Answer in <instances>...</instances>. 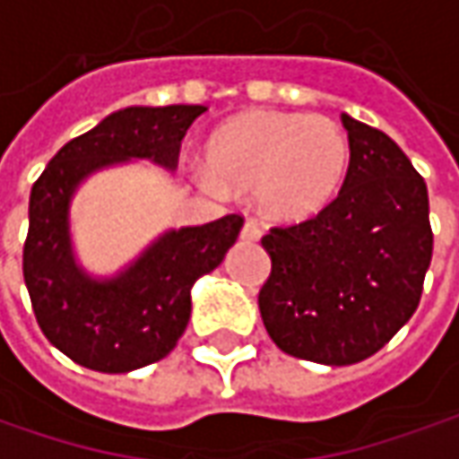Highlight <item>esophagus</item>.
<instances>
[{
    "label": "esophagus",
    "instance_id": "esophagus-1",
    "mask_svg": "<svg viewBox=\"0 0 459 459\" xmlns=\"http://www.w3.org/2000/svg\"><path fill=\"white\" fill-rule=\"evenodd\" d=\"M259 236H262V229H259L254 221H247L244 229H241V238H244V241H259Z\"/></svg>",
    "mask_w": 459,
    "mask_h": 459
}]
</instances>
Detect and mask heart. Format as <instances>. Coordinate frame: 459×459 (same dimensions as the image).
Masks as SVG:
<instances>
[{
  "instance_id": "b5f03b06",
  "label": "heart",
  "mask_w": 459,
  "mask_h": 459,
  "mask_svg": "<svg viewBox=\"0 0 459 459\" xmlns=\"http://www.w3.org/2000/svg\"><path fill=\"white\" fill-rule=\"evenodd\" d=\"M210 192H254L259 210L280 223L318 215L349 169V138L326 115L251 110L210 135Z\"/></svg>"
}]
</instances>
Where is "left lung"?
Here are the masks:
<instances>
[{
	"instance_id": "left-lung-1",
	"label": "left lung",
	"mask_w": 459,
	"mask_h": 459,
	"mask_svg": "<svg viewBox=\"0 0 459 459\" xmlns=\"http://www.w3.org/2000/svg\"><path fill=\"white\" fill-rule=\"evenodd\" d=\"M349 169L318 215L262 238L259 310L285 354L354 365L388 344L421 300L434 236L427 182L383 130L342 115Z\"/></svg>"
}]
</instances>
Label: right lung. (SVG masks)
Masks as SVG:
<instances>
[{
	"instance_id": "add662e5",
	"label": "right lung",
	"mask_w": 459,
	"mask_h": 459,
	"mask_svg": "<svg viewBox=\"0 0 459 459\" xmlns=\"http://www.w3.org/2000/svg\"><path fill=\"white\" fill-rule=\"evenodd\" d=\"M205 110L169 105L112 112L69 141L32 185L22 249L32 313L50 344L82 368L130 372L164 359L187 329L195 280L218 267L238 238L244 218L236 212L169 230L110 280L90 277L71 251L69 203L79 182L128 159L174 169L185 133Z\"/></svg>"
}]
</instances>
